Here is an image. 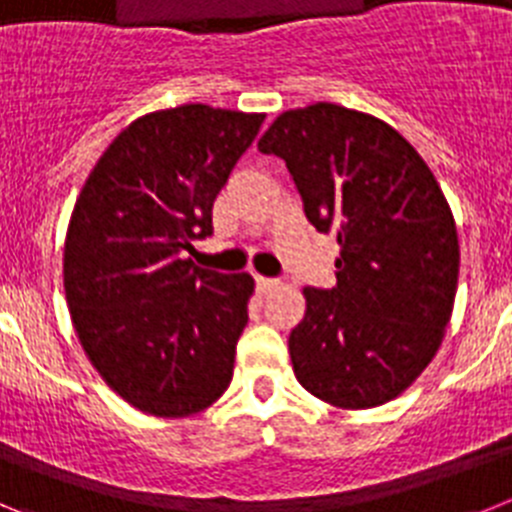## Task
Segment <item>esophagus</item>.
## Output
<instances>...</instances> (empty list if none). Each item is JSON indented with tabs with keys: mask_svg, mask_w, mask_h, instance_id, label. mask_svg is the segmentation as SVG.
Listing matches in <instances>:
<instances>
[{
	"mask_svg": "<svg viewBox=\"0 0 512 512\" xmlns=\"http://www.w3.org/2000/svg\"><path fill=\"white\" fill-rule=\"evenodd\" d=\"M256 287H259V292H271V289L274 287H279V279H274V277H261V274H256Z\"/></svg>",
	"mask_w": 512,
	"mask_h": 512,
	"instance_id": "34e87169",
	"label": "esophagus"
}]
</instances>
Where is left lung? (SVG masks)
Segmentation results:
<instances>
[{
    "label": "left lung",
    "mask_w": 512,
    "mask_h": 512,
    "mask_svg": "<svg viewBox=\"0 0 512 512\" xmlns=\"http://www.w3.org/2000/svg\"><path fill=\"white\" fill-rule=\"evenodd\" d=\"M302 210L338 238L336 287H307L289 333L297 382L336 408H377L431 364L449 325L459 241L436 176L387 122L341 104L289 110L259 140Z\"/></svg>",
    "instance_id": "1"
}]
</instances>
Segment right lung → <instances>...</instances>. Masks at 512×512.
<instances>
[{
  "label": "right lung",
  "instance_id": "right-lung-1",
  "mask_svg": "<svg viewBox=\"0 0 512 512\" xmlns=\"http://www.w3.org/2000/svg\"><path fill=\"white\" fill-rule=\"evenodd\" d=\"M261 122L210 104L151 112L112 140L76 200L71 320L104 382L143 413H200L233 379L253 279L187 253L212 233V202Z\"/></svg>",
  "mask_w": 512,
  "mask_h": 512
}]
</instances>
